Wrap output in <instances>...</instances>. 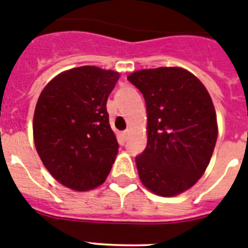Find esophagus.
<instances>
[{
	"instance_id": "esophagus-1",
	"label": "esophagus",
	"mask_w": 248,
	"mask_h": 248,
	"mask_svg": "<svg viewBox=\"0 0 248 248\" xmlns=\"http://www.w3.org/2000/svg\"><path fill=\"white\" fill-rule=\"evenodd\" d=\"M128 137H129V132H128V130L120 133V139H122L123 142H125L126 139H128Z\"/></svg>"
}]
</instances>
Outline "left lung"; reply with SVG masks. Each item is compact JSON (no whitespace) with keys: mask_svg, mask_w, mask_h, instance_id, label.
<instances>
[{"mask_svg":"<svg viewBox=\"0 0 248 248\" xmlns=\"http://www.w3.org/2000/svg\"><path fill=\"white\" fill-rule=\"evenodd\" d=\"M128 79L147 106V147L136 158L139 179L159 196H176L204 175L218 138L212 97L181 67L139 69Z\"/></svg>","mask_w":248,"mask_h":248,"instance_id":"8db88e82","label":"left lung"}]
</instances>
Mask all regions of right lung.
Wrapping results in <instances>:
<instances>
[{
  "label": "right lung",
  "instance_id": "obj_1",
  "mask_svg": "<svg viewBox=\"0 0 248 248\" xmlns=\"http://www.w3.org/2000/svg\"><path fill=\"white\" fill-rule=\"evenodd\" d=\"M120 75L82 65L50 79L36 102L32 137L36 152L59 184L89 191L105 183L118 155L106 101Z\"/></svg>",
  "mask_w": 248,
  "mask_h": 248
}]
</instances>
